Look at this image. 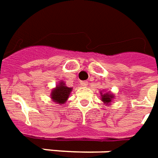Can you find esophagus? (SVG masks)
I'll return each mask as SVG.
<instances>
[{
    "instance_id": "obj_1",
    "label": "esophagus",
    "mask_w": 158,
    "mask_h": 158,
    "mask_svg": "<svg viewBox=\"0 0 158 158\" xmlns=\"http://www.w3.org/2000/svg\"><path fill=\"white\" fill-rule=\"evenodd\" d=\"M80 85L83 86V87H85L86 85H88V81H81L80 82Z\"/></svg>"
}]
</instances>
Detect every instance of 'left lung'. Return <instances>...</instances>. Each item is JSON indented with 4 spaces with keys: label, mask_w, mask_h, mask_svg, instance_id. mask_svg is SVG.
I'll return each instance as SVG.
<instances>
[{
    "label": "left lung",
    "mask_w": 158,
    "mask_h": 158,
    "mask_svg": "<svg viewBox=\"0 0 158 158\" xmlns=\"http://www.w3.org/2000/svg\"><path fill=\"white\" fill-rule=\"evenodd\" d=\"M100 97H101V100H102L103 103L106 106H110V103L112 102V100L115 98V95L112 94V93H110V91L109 92H106V91L104 92V90H100Z\"/></svg>",
    "instance_id": "left-lung-1"
}]
</instances>
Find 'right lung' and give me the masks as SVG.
<instances>
[{
  "mask_svg": "<svg viewBox=\"0 0 158 158\" xmlns=\"http://www.w3.org/2000/svg\"><path fill=\"white\" fill-rule=\"evenodd\" d=\"M73 90V88H69L65 85V83L62 80L57 84L55 88H53L51 91L50 98L53 102L59 104V105H64V103L69 99L70 93Z\"/></svg>",
  "mask_w": 158,
  "mask_h": 158,
  "instance_id": "right-lung-1",
  "label": "right lung"
}]
</instances>
